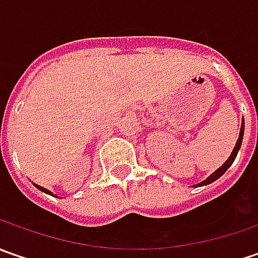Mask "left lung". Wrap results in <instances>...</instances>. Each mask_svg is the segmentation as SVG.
I'll use <instances>...</instances> for the list:
<instances>
[{"label": "left lung", "instance_id": "8db88e82", "mask_svg": "<svg viewBox=\"0 0 258 258\" xmlns=\"http://www.w3.org/2000/svg\"><path fill=\"white\" fill-rule=\"evenodd\" d=\"M243 136H244V119L241 120V127H240V135H238V139H237V142H235V146H234L233 152H231V155L228 156V159L224 162L217 171H214L207 179H204L203 182L197 183V185H194V186H204V185H208V183L214 182V181H217L220 176H223L224 173H225V171L233 165L234 159H235V156H237V154H238V151H240V148H241V142H243Z\"/></svg>", "mask_w": 258, "mask_h": 258}]
</instances>
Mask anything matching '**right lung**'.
<instances>
[{
  "label": "right lung",
  "instance_id": "1",
  "mask_svg": "<svg viewBox=\"0 0 258 258\" xmlns=\"http://www.w3.org/2000/svg\"><path fill=\"white\" fill-rule=\"evenodd\" d=\"M34 186L37 188V189H40V191H43V192L48 194V195H53V197H55L54 194L51 192V191H48V189H45V188H43V186H40V185H37V183H34Z\"/></svg>",
  "mask_w": 258,
  "mask_h": 258
}]
</instances>
